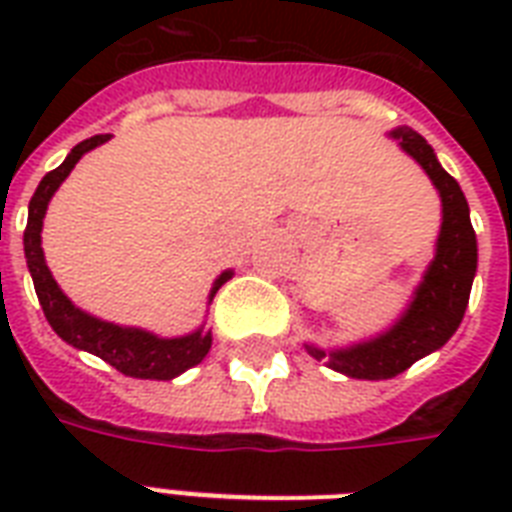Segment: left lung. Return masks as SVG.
I'll return each instance as SVG.
<instances>
[{
	"label": "left lung",
	"mask_w": 512,
	"mask_h": 512,
	"mask_svg": "<svg viewBox=\"0 0 512 512\" xmlns=\"http://www.w3.org/2000/svg\"><path fill=\"white\" fill-rule=\"evenodd\" d=\"M390 138L420 164L430 183L436 185L441 196V231L436 239V255L393 327L369 340L353 342L348 348L324 350L305 345L316 361L324 358L329 369L356 380H390L406 372L414 361L444 348L465 316L478 268L476 231L470 225V207L460 183L438 164L433 148L420 132L396 127Z\"/></svg>",
	"instance_id": "obj_1"
}]
</instances>
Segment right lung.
<instances>
[{"mask_svg": "<svg viewBox=\"0 0 512 512\" xmlns=\"http://www.w3.org/2000/svg\"><path fill=\"white\" fill-rule=\"evenodd\" d=\"M108 138L111 135H95V138L82 140L79 146L71 148L66 162L42 177V183L28 201V223L26 231H23V252H26L28 273L34 279L36 297H39L44 316H47L50 327L55 329V335L60 340H66L68 345H74L79 350H87L92 356L103 358L106 364L114 366L116 372L127 374V377L172 380L177 374H183L185 369L201 364L209 348H212V332H207L204 324L191 335L159 337L154 332H148V329L122 327V324H114V321H103L98 316H90L82 308H76L63 295V289L58 287V281L52 279L50 268L44 263L42 223L44 215H47V204L60 188V183L71 175L76 162L92 148L103 146ZM231 276L233 271H223L217 276L212 289H209V303H212L217 289L223 287Z\"/></svg>", "mask_w": 512, "mask_h": 512, "instance_id": "obj_1", "label": "right lung"}]
</instances>
